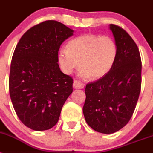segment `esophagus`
Masks as SVG:
<instances>
[{
	"label": "esophagus",
	"instance_id": "34e87169",
	"mask_svg": "<svg viewBox=\"0 0 153 153\" xmlns=\"http://www.w3.org/2000/svg\"><path fill=\"white\" fill-rule=\"evenodd\" d=\"M84 87V84L79 80L74 81V88L75 89H83Z\"/></svg>",
	"mask_w": 153,
	"mask_h": 153
}]
</instances>
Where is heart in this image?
Instances as JSON below:
<instances>
[{"mask_svg": "<svg viewBox=\"0 0 153 153\" xmlns=\"http://www.w3.org/2000/svg\"><path fill=\"white\" fill-rule=\"evenodd\" d=\"M117 56V45L111 37L83 34L70 40L67 47L60 49L58 62L66 74H71L81 65L80 77L97 79L110 71Z\"/></svg>", "mask_w": 153, "mask_h": 153, "instance_id": "heart-1", "label": "heart"}]
</instances>
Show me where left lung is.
Instances as JSON below:
<instances>
[{
    "label": "left lung",
    "instance_id": "left-lung-1",
    "mask_svg": "<svg viewBox=\"0 0 153 153\" xmlns=\"http://www.w3.org/2000/svg\"><path fill=\"white\" fill-rule=\"evenodd\" d=\"M118 56L107 74L87 83L83 108L86 123L95 131L111 134L132 117L141 90L142 62L132 38L120 27L110 24Z\"/></svg>",
    "mask_w": 153,
    "mask_h": 153
}]
</instances>
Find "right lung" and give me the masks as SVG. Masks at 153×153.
<instances>
[{
	"label": "right lung",
	"instance_id": "add662e5",
	"mask_svg": "<svg viewBox=\"0 0 153 153\" xmlns=\"http://www.w3.org/2000/svg\"><path fill=\"white\" fill-rule=\"evenodd\" d=\"M74 30L46 21L21 36L12 56L9 92L17 117L35 131L54 126L73 92V78L60 70L58 51Z\"/></svg>",
	"mask_w": 153,
	"mask_h": 153
}]
</instances>
